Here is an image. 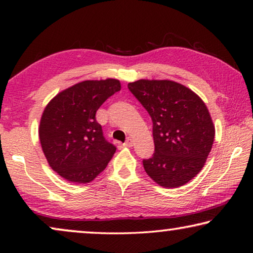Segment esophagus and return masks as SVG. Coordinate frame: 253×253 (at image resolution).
I'll return each instance as SVG.
<instances>
[{
  "label": "esophagus",
  "mask_w": 253,
  "mask_h": 253,
  "mask_svg": "<svg viewBox=\"0 0 253 253\" xmlns=\"http://www.w3.org/2000/svg\"><path fill=\"white\" fill-rule=\"evenodd\" d=\"M132 145H134V139H132L131 137H128V139L125 143H124V146L125 147H131Z\"/></svg>",
  "instance_id": "esophagus-1"
}]
</instances>
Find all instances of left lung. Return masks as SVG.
I'll return each instance as SVG.
<instances>
[{"instance_id":"obj_1","label":"left lung","mask_w":253,"mask_h":253,"mask_svg":"<svg viewBox=\"0 0 253 253\" xmlns=\"http://www.w3.org/2000/svg\"><path fill=\"white\" fill-rule=\"evenodd\" d=\"M128 89L153 122L155 152L143 161L145 172L163 187L190 182L207 162L215 135L203 100L172 80H137Z\"/></svg>"}]
</instances>
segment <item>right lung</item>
<instances>
[{
  "instance_id": "add662e5",
  "label": "right lung",
  "mask_w": 253,
  "mask_h": 253,
  "mask_svg": "<svg viewBox=\"0 0 253 253\" xmlns=\"http://www.w3.org/2000/svg\"><path fill=\"white\" fill-rule=\"evenodd\" d=\"M119 90L117 79L85 80L46 105L39 127L41 147L50 168L67 181L91 182L116 152L104 137L96 113Z\"/></svg>"
}]
</instances>
